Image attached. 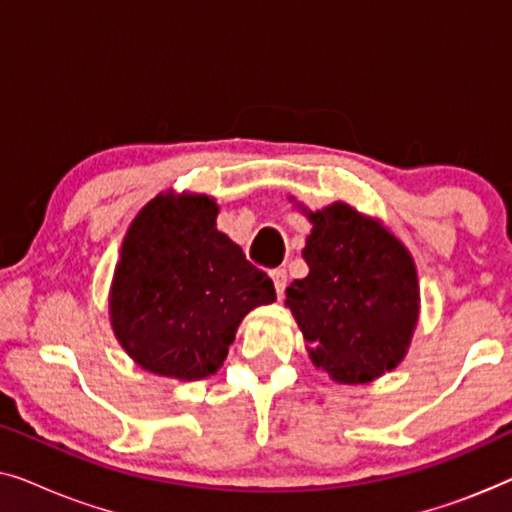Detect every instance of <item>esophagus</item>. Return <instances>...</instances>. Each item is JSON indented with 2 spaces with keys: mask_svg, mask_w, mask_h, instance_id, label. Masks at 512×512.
I'll list each match as a JSON object with an SVG mask.
<instances>
[{
  "mask_svg": "<svg viewBox=\"0 0 512 512\" xmlns=\"http://www.w3.org/2000/svg\"><path fill=\"white\" fill-rule=\"evenodd\" d=\"M270 277H272V282H275L277 296L282 298L284 296V289H286V270L284 268H275V270L270 272Z\"/></svg>",
  "mask_w": 512,
  "mask_h": 512,
  "instance_id": "34e87169",
  "label": "esophagus"
}]
</instances>
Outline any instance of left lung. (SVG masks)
Listing matches in <instances>:
<instances>
[{
  "label": "left lung",
  "instance_id": "left-lung-1",
  "mask_svg": "<svg viewBox=\"0 0 512 512\" xmlns=\"http://www.w3.org/2000/svg\"><path fill=\"white\" fill-rule=\"evenodd\" d=\"M305 214L310 275L293 279L286 307L314 366L340 384L373 382L408 354L419 317L415 261L380 221L345 202Z\"/></svg>",
  "mask_w": 512,
  "mask_h": 512
}]
</instances>
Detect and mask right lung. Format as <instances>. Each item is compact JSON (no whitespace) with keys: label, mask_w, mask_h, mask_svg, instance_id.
Wrapping results in <instances>:
<instances>
[{"label":"right lung","mask_w":512,"mask_h":512,"mask_svg":"<svg viewBox=\"0 0 512 512\" xmlns=\"http://www.w3.org/2000/svg\"><path fill=\"white\" fill-rule=\"evenodd\" d=\"M214 198L156 195L130 223L109 293L118 342L149 373L214 375L240 321L275 300L272 279L216 230Z\"/></svg>","instance_id":"right-lung-1"}]
</instances>
